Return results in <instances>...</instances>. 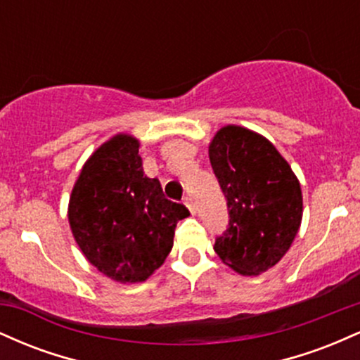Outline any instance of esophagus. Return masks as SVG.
<instances>
[{"mask_svg": "<svg viewBox=\"0 0 360 360\" xmlns=\"http://www.w3.org/2000/svg\"><path fill=\"white\" fill-rule=\"evenodd\" d=\"M184 205H186V208H188L189 212H191V214H194V206H193V201H191V198H189V196H186V198H184Z\"/></svg>", "mask_w": 360, "mask_h": 360, "instance_id": "1", "label": "esophagus"}]
</instances>
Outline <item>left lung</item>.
Wrapping results in <instances>:
<instances>
[{"instance_id":"1","label":"left lung","mask_w":360,"mask_h":360,"mask_svg":"<svg viewBox=\"0 0 360 360\" xmlns=\"http://www.w3.org/2000/svg\"><path fill=\"white\" fill-rule=\"evenodd\" d=\"M208 155L230 214L214 252L238 274H262L284 257L300 230L298 177L269 140L245 127H221Z\"/></svg>"}]
</instances>
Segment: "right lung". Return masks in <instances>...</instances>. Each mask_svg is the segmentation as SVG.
<instances>
[{
	"label": "right lung",
	"instance_id": "right-lung-1",
	"mask_svg": "<svg viewBox=\"0 0 360 360\" xmlns=\"http://www.w3.org/2000/svg\"><path fill=\"white\" fill-rule=\"evenodd\" d=\"M140 142L117 134L82 166L68 218L74 240L91 266L123 284L143 283L159 269L174 243L184 205L164 196L159 179L143 174Z\"/></svg>",
	"mask_w": 360,
	"mask_h": 360
}]
</instances>
